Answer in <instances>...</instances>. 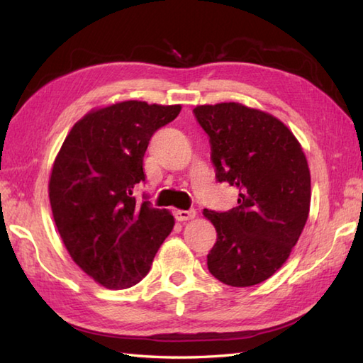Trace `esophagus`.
I'll list each match as a JSON object with an SVG mask.
<instances>
[{"label":"esophagus","instance_id":"esophagus-1","mask_svg":"<svg viewBox=\"0 0 363 363\" xmlns=\"http://www.w3.org/2000/svg\"><path fill=\"white\" fill-rule=\"evenodd\" d=\"M196 217V212L194 209L190 211H176V218L177 221H189Z\"/></svg>","mask_w":363,"mask_h":363}]
</instances>
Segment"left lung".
Listing matches in <instances>:
<instances>
[{"instance_id":"obj_1","label":"left lung","mask_w":363,"mask_h":363,"mask_svg":"<svg viewBox=\"0 0 363 363\" xmlns=\"http://www.w3.org/2000/svg\"><path fill=\"white\" fill-rule=\"evenodd\" d=\"M211 137L217 179L238 190L229 212L204 209L217 229L207 267L223 284L251 287L289 259L311 211V169L303 146L274 115L242 103L196 106Z\"/></svg>"}]
</instances>
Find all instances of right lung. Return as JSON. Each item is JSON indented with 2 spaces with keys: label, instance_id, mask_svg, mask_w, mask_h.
Wrapping results in <instances>:
<instances>
[{
  "label": "right lung",
  "instance_id": "1",
  "mask_svg": "<svg viewBox=\"0 0 363 363\" xmlns=\"http://www.w3.org/2000/svg\"><path fill=\"white\" fill-rule=\"evenodd\" d=\"M181 104L113 103L74 123L51 168L48 194L59 235L73 262L96 284L120 290L148 274L174 218L137 203L151 135L173 121Z\"/></svg>",
  "mask_w": 363,
  "mask_h": 363
}]
</instances>
